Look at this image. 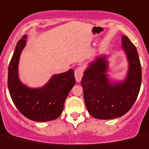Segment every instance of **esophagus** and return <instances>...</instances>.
<instances>
[{
	"mask_svg": "<svg viewBox=\"0 0 149 149\" xmlns=\"http://www.w3.org/2000/svg\"><path fill=\"white\" fill-rule=\"evenodd\" d=\"M83 68H76V70L74 71V77H75V79L77 82H80L81 81V78L83 77Z\"/></svg>",
	"mask_w": 149,
	"mask_h": 149,
	"instance_id": "obj_1",
	"label": "esophagus"
}]
</instances>
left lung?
I'll return each mask as SVG.
<instances>
[{
  "mask_svg": "<svg viewBox=\"0 0 149 149\" xmlns=\"http://www.w3.org/2000/svg\"><path fill=\"white\" fill-rule=\"evenodd\" d=\"M122 49L127 56L128 71L124 81H112L107 74L108 56H97L84 72L81 85L87 111L93 118L109 120L119 118L131 109L142 82V68L136 48L122 35Z\"/></svg>",
  "mask_w": 149,
  "mask_h": 149,
  "instance_id": "left-lung-1",
  "label": "left lung"
}]
</instances>
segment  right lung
Returning a JSON list of instances; mask_svg holds the SVG:
<instances>
[{
  "mask_svg": "<svg viewBox=\"0 0 149 149\" xmlns=\"http://www.w3.org/2000/svg\"><path fill=\"white\" fill-rule=\"evenodd\" d=\"M26 39L25 35L18 41L9 64V92L18 110L27 118L38 122L55 120L62 114L65 101L75 84L74 70L53 74L47 83L39 88H31L22 84L18 67Z\"/></svg>",
  "mask_w": 149,
  "mask_h": 149,
  "instance_id": "add662e5",
  "label": "right lung"
}]
</instances>
